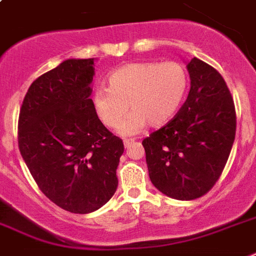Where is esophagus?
Returning a JSON list of instances; mask_svg holds the SVG:
<instances>
[{
  "label": "esophagus",
  "mask_w": 256,
  "mask_h": 256,
  "mask_svg": "<svg viewBox=\"0 0 256 256\" xmlns=\"http://www.w3.org/2000/svg\"><path fill=\"white\" fill-rule=\"evenodd\" d=\"M133 142H134V138H126L124 140V146L130 148Z\"/></svg>",
  "instance_id": "1"
}]
</instances>
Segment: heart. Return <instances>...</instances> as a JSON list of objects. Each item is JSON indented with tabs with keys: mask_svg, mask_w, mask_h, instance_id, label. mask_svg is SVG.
<instances>
[{
	"mask_svg": "<svg viewBox=\"0 0 256 256\" xmlns=\"http://www.w3.org/2000/svg\"><path fill=\"white\" fill-rule=\"evenodd\" d=\"M107 84L108 88L92 94L95 112L106 126L115 128L130 105L132 112L118 132L130 136L146 124L164 126L176 115L188 88V74L178 61L132 62L111 72Z\"/></svg>",
	"mask_w": 256,
	"mask_h": 256,
	"instance_id": "b5f03b06",
	"label": "heart"
}]
</instances>
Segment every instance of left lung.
I'll return each instance as SVG.
<instances>
[{"label":"left lung","instance_id":"obj_1","mask_svg":"<svg viewBox=\"0 0 256 256\" xmlns=\"http://www.w3.org/2000/svg\"><path fill=\"white\" fill-rule=\"evenodd\" d=\"M191 88L175 118L142 141L152 183L164 195L194 200L212 188L236 138V108L222 76L194 57Z\"/></svg>","mask_w":256,"mask_h":256}]
</instances>
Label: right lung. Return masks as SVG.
<instances>
[{"mask_svg": "<svg viewBox=\"0 0 256 256\" xmlns=\"http://www.w3.org/2000/svg\"><path fill=\"white\" fill-rule=\"evenodd\" d=\"M95 58H68L31 84L18 122L23 161L44 195L68 212L92 213L118 188L123 141L92 106Z\"/></svg>", "mask_w": 256, "mask_h": 256, "instance_id": "obj_1", "label": "right lung"}]
</instances>
